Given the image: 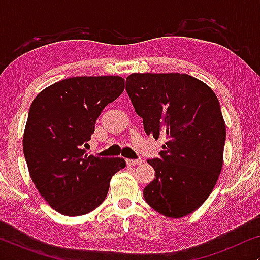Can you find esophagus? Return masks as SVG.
Listing matches in <instances>:
<instances>
[{
	"label": "esophagus",
	"mask_w": 260,
	"mask_h": 260,
	"mask_svg": "<svg viewBox=\"0 0 260 260\" xmlns=\"http://www.w3.org/2000/svg\"><path fill=\"white\" fill-rule=\"evenodd\" d=\"M126 163L129 166H138V165H141V163H142V159H130V158H127Z\"/></svg>",
	"instance_id": "34e87169"
}]
</instances>
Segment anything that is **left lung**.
<instances>
[{"instance_id": "left-lung-1", "label": "left lung", "mask_w": 260, "mask_h": 260, "mask_svg": "<svg viewBox=\"0 0 260 260\" xmlns=\"http://www.w3.org/2000/svg\"><path fill=\"white\" fill-rule=\"evenodd\" d=\"M125 85L145 134L167 140L161 158L148 159L156 177L145 201L167 218H183L204 204L221 173L226 125L218 98L184 73H133Z\"/></svg>"}]
</instances>
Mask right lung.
Here are the masks:
<instances>
[{"label":"right lung","instance_id":"1","mask_svg":"<svg viewBox=\"0 0 260 260\" xmlns=\"http://www.w3.org/2000/svg\"><path fill=\"white\" fill-rule=\"evenodd\" d=\"M118 76L73 77L42 90L31 103L23 154L33 182L49 206L67 216L84 215L105 200L124 158L95 157L84 147L95 120L124 91Z\"/></svg>","mask_w":260,"mask_h":260}]
</instances>
